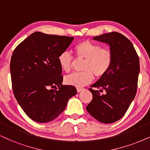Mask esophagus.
<instances>
[{
  "mask_svg": "<svg viewBox=\"0 0 150 150\" xmlns=\"http://www.w3.org/2000/svg\"><path fill=\"white\" fill-rule=\"evenodd\" d=\"M76 90H77V92H80L82 91L83 90V88H76Z\"/></svg>",
  "mask_w": 150,
  "mask_h": 150,
  "instance_id": "esophagus-1",
  "label": "esophagus"
}]
</instances>
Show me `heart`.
I'll list each match as a JSON object with an SVG mask.
<instances>
[{"label":"heart","instance_id":"b5f03b06","mask_svg":"<svg viewBox=\"0 0 150 150\" xmlns=\"http://www.w3.org/2000/svg\"><path fill=\"white\" fill-rule=\"evenodd\" d=\"M74 51L78 58L85 59L82 69L65 76L64 82L67 85L83 87L91 83L94 75L97 78L103 77L108 73L112 65V52L108 48H101L98 44L85 40L75 45ZM59 66L64 72H69L73 64V58L68 52H63L58 58Z\"/></svg>","mask_w":150,"mask_h":150}]
</instances>
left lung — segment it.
<instances>
[{"instance_id": "left-lung-1", "label": "left lung", "mask_w": 150, "mask_h": 150, "mask_svg": "<svg viewBox=\"0 0 150 150\" xmlns=\"http://www.w3.org/2000/svg\"><path fill=\"white\" fill-rule=\"evenodd\" d=\"M93 40L108 44L112 62L108 73L89 89L92 100L86 109L100 122L113 123L123 117L136 96L139 58L130 40L121 33H106ZM103 90L106 91L105 95L100 93Z\"/></svg>"}]
</instances>
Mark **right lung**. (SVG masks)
<instances>
[{
    "instance_id": "1",
    "label": "right lung",
    "mask_w": 150,
    "mask_h": 150,
    "mask_svg": "<svg viewBox=\"0 0 150 150\" xmlns=\"http://www.w3.org/2000/svg\"><path fill=\"white\" fill-rule=\"evenodd\" d=\"M73 40V37L35 32L12 53L10 73L14 97L25 113L37 122L56 118L76 94L74 86L62 84L58 61Z\"/></svg>"
}]
</instances>
